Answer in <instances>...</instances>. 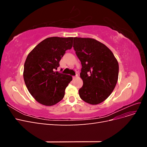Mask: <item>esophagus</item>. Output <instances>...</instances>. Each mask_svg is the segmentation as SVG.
<instances>
[{"label":"esophagus","instance_id":"34e87169","mask_svg":"<svg viewBox=\"0 0 147 147\" xmlns=\"http://www.w3.org/2000/svg\"><path fill=\"white\" fill-rule=\"evenodd\" d=\"M78 77V74H77L76 75H75V76H74V77H73V78H74V79H75V78H77Z\"/></svg>","mask_w":147,"mask_h":147}]
</instances>
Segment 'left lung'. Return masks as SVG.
<instances>
[{
  "mask_svg": "<svg viewBox=\"0 0 147 147\" xmlns=\"http://www.w3.org/2000/svg\"><path fill=\"white\" fill-rule=\"evenodd\" d=\"M74 48L82 65L80 77L83 84L79 96L86 103L100 104L116 86L118 61L107 47L94 38L74 37Z\"/></svg>",
  "mask_w": 147,
  "mask_h": 147,
  "instance_id": "left-lung-1",
  "label": "left lung"
}]
</instances>
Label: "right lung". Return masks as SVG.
<instances>
[{"label": "right lung", "mask_w": 147, "mask_h": 147, "mask_svg": "<svg viewBox=\"0 0 147 147\" xmlns=\"http://www.w3.org/2000/svg\"><path fill=\"white\" fill-rule=\"evenodd\" d=\"M74 37H48L35 47L26 59L23 77L30 94L38 103L52 106L64 98L72 76L55 70L73 45Z\"/></svg>", "instance_id": "1"}]
</instances>
